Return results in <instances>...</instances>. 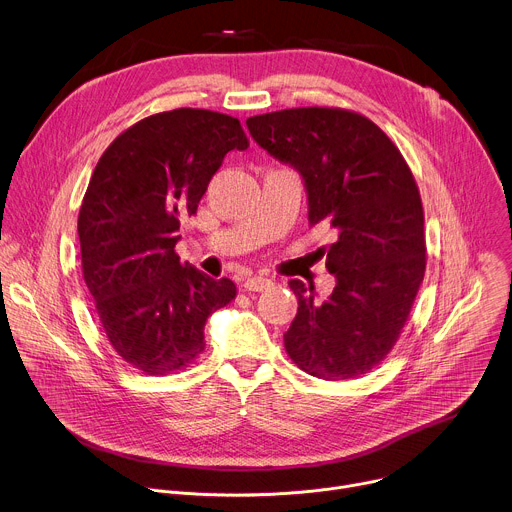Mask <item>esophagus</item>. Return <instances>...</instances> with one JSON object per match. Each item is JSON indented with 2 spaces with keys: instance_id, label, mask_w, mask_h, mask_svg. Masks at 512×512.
<instances>
[{
  "instance_id": "obj_1",
  "label": "esophagus",
  "mask_w": 512,
  "mask_h": 512,
  "mask_svg": "<svg viewBox=\"0 0 512 512\" xmlns=\"http://www.w3.org/2000/svg\"><path fill=\"white\" fill-rule=\"evenodd\" d=\"M271 285H273V281L267 279V277H261V275L249 277V279H245V283H243L245 291H249V294H253V291H265V289H269Z\"/></svg>"
}]
</instances>
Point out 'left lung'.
<instances>
[{"label":"left lung","instance_id":"1","mask_svg":"<svg viewBox=\"0 0 512 512\" xmlns=\"http://www.w3.org/2000/svg\"><path fill=\"white\" fill-rule=\"evenodd\" d=\"M253 139L294 166L308 190L310 223L334 231L322 247L336 287L324 302L300 279L298 314L283 344L324 381L356 379L393 350L425 275L417 182L389 135L350 109L298 107L247 119Z\"/></svg>","mask_w":512,"mask_h":512}]
</instances>
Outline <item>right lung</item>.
Returning <instances> with one entry per match:
<instances>
[{"label":"right lung","instance_id":"add662e5","mask_svg":"<svg viewBox=\"0 0 512 512\" xmlns=\"http://www.w3.org/2000/svg\"><path fill=\"white\" fill-rule=\"evenodd\" d=\"M247 148L239 119L180 107L133 123L97 162L79 212L83 277L109 344L143 375L184 371L208 316L237 298L174 249L225 156Z\"/></svg>","mask_w":512,"mask_h":512}]
</instances>
